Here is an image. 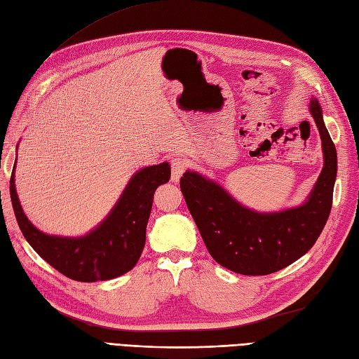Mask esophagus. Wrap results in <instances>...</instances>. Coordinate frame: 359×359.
I'll return each mask as SVG.
<instances>
[{"instance_id":"1","label":"esophagus","mask_w":359,"mask_h":359,"mask_svg":"<svg viewBox=\"0 0 359 359\" xmlns=\"http://www.w3.org/2000/svg\"><path fill=\"white\" fill-rule=\"evenodd\" d=\"M187 161L183 158H174L171 159V180L177 183L182 177V174L187 170Z\"/></svg>"}]
</instances>
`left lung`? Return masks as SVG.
<instances>
[{
  "instance_id": "8db88e82",
  "label": "left lung",
  "mask_w": 359,
  "mask_h": 359,
  "mask_svg": "<svg viewBox=\"0 0 359 359\" xmlns=\"http://www.w3.org/2000/svg\"><path fill=\"white\" fill-rule=\"evenodd\" d=\"M325 154V167L309 200L303 206L276 214H258L243 208L197 172L187 171L180 189L210 256L227 270L245 276L279 271L302 258L327 222L337 177V150L321 116L317 100H311Z\"/></svg>"
}]
</instances>
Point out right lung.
<instances>
[{
    "instance_id": "right-lung-1",
    "label": "right lung",
    "mask_w": 359,
    "mask_h": 359,
    "mask_svg": "<svg viewBox=\"0 0 359 359\" xmlns=\"http://www.w3.org/2000/svg\"><path fill=\"white\" fill-rule=\"evenodd\" d=\"M13 172L11 177V198L25 240L53 269L79 282L109 280L135 267L145 244L154 191L171 177L167 162L141 170L132 177L112 212L94 232L81 238H62L45 235L29 222L18 200Z\"/></svg>"
}]
</instances>
